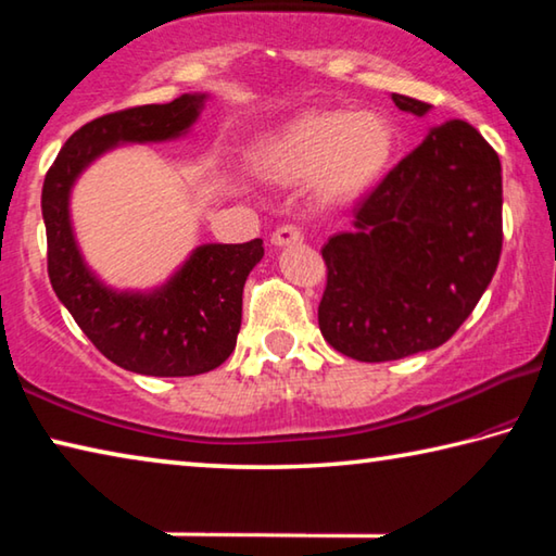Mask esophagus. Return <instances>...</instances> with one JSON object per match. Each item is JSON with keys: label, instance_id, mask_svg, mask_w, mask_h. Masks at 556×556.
<instances>
[{"label": "esophagus", "instance_id": "obj_1", "mask_svg": "<svg viewBox=\"0 0 556 556\" xmlns=\"http://www.w3.org/2000/svg\"><path fill=\"white\" fill-rule=\"evenodd\" d=\"M304 240V235L296 228V225H281L275 232H271V244L275 248H289V244H299Z\"/></svg>", "mask_w": 556, "mask_h": 556}]
</instances>
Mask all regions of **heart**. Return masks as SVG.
Wrapping results in <instances>:
<instances>
[{
  "instance_id": "1",
  "label": "heart",
  "mask_w": 556,
  "mask_h": 556,
  "mask_svg": "<svg viewBox=\"0 0 556 556\" xmlns=\"http://www.w3.org/2000/svg\"><path fill=\"white\" fill-rule=\"evenodd\" d=\"M397 129L375 110H304L255 139L248 152L262 181L291 186L314 176L324 201H353L390 172Z\"/></svg>"
}]
</instances>
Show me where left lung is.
<instances>
[{
    "label": "left lung",
    "mask_w": 556,
    "mask_h": 556,
    "mask_svg": "<svg viewBox=\"0 0 556 556\" xmlns=\"http://www.w3.org/2000/svg\"><path fill=\"white\" fill-rule=\"evenodd\" d=\"M402 112L431 105L392 92ZM503 248L501 159L464 119L429 127L421 144L324 244L328 285L318 328L361 363L434 351L491 285Z\"/></svg>",
    "instance_id": "1"
}]
</instances>
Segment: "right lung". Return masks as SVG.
Here are the masks:
<instances>
[{"mask_svg":"<svg viewBox=\"0 0 556 556\" xmlns=\"http://www.w3.org/2000/svg\"><path fill=\"white\" fill-rule=\"evenodd\" d=\"M205 100L208 92H184L166 105L131 108L88 122L63 144L43 181L41 213L55 296L108 361L152 378H188L228 361L240 333L242 287L265 257L262 240L199 244L162 285L117 289L83 255L71 195L83 172L112 149L186 137Z\"/></svg>","mask_w":556,"mask_h":556,"instance_id":"right-lung-1","label":"right lung"}]
</instances>
